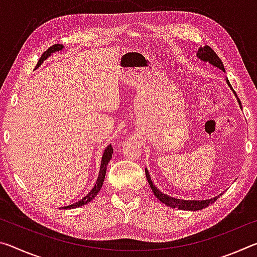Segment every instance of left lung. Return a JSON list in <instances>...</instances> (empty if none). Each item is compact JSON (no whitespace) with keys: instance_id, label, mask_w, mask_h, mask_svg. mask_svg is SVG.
<instances>
[{"instance_id":"8db88e82","label":"left lung","mask_w":257,"mask_h":257,"mask_svg":"<svg viewBox=\"0 0 257 257\" xmlns=\"http://www.w3.org/2000/svg\"><path fill=\"white\" fill-rule=\"evenodd\" d=\"M197 58L201 59L204 62H208L211 63L212 66H214L216 68L221 69V70L224 71V67H223V63L222 61L220 60L219 56L215 53L214 51H213L210 46L205 45L204 47H199L198 51H197ZM228 85L230 86L229 81L227 79ZM230 88L232 89V87L230 86ZM234 93V92H233ZM236 95V93H234ZM237 96V95H236ZM145 173H146V178H147V181H149V184L152 188V191H153L154 195L156 196V198L160 199L161 202L167 204L168 206L170 207H177L179 208V210H185V211H197V210H203V208L207 207L208 205H211V204L214 203L219 196H215L213 198L210 199H205V201H186V199H178V198H173L171 196H169V195H165L163 194L162 191H160L158 188H156L155 185H153V181L151 180V176L149 171H147V169H145ZM222 194H220V196Z\"/></svg>"}]
</instances>
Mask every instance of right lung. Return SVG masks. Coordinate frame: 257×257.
Wrapping results in <instances>:
<instances>
[{
	"label": "right lung",
	"mask_w": 257,
	"mask_h": 257,
	"mask_svg": "<svg viewBox=\"0 0 257 257\" xmlns=\"http://www.w3.org/2000/svg\"><path fill=\"white\" fill-rule=\"evenodd\" d=\"M62 49H63V45H61V44H54V45H52L51 47H49V49H47V50L44 52V53L42 54L40 60H38L36 67H37V68L40 67L41 64L43 63V61L46 60L51 54H53L54 52L61 51ZM112 153H113L112 146L108 145V146L106 147V149H105V151H104V153H103L102 161H101V169H99V173H98L97 180H96V182H95L94 188H93L92 190H90L89 193L87 194L86 196L81 199V201H78L77 203L72 204V205L63 206V207H61V208H63V210H68V208H76V207H79V206L85 205V204H87V203H89L90 201H93V199H94L95 197H96V195L98 194V191L101 190V188H102V185H103V182H104V178H105V173H106V165L108 164V162H110V160L112 159Z\"/></svg>",
	"instance_id": "1"
}]
</instances>
